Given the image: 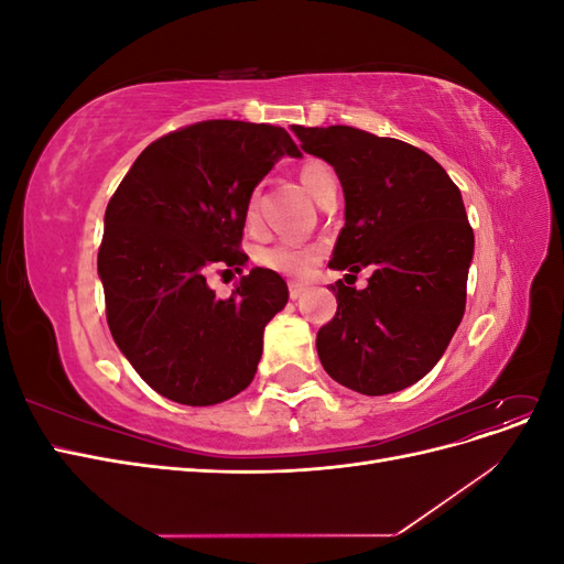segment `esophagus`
<instances>
[{
	"label": "esophagus",
	"instance_id": "obj_1",
	"mask_svg": "<svg viewBox=\"0 0 564 564\" xmlns=\"http://www.w3.org/2000/svg\"><path fill=\"white\" fill-rule=\"evenodd\" d=\"M305 289L308 286H305L303 282H289V299H299Z\"/></svg>",
	"mask_w": 564,
	"mask_h": 564
}]
</instances>
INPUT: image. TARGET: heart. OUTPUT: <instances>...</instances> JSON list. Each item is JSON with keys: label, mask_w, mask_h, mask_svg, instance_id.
Returning <instances> with one entry per match:
<instances>
[{"label": "heart", "mask_w": 564, "mask_h": 564, "mask_svg": "<svg viewBox=\"0 0 564 564\" xmlns=\"http://www.w3.org/2000/svg\"><path fill=\"white\" fill-rule=\"evenodd\" d=\"M299 178H301L305 191H308L317 199L322 187L329 181H334V174H332L329 164H324L322 160H305L299 169ZM245 224L249 228L259 226V195L256 193H251L247 197ZM319 256H322L319 245L275 242V245L256 249L253 261H256V265L278 272V275H284V278H305L311 272V268L319 261Z\"/></svg>", "instance_id": "heart-1"}]
</instances>
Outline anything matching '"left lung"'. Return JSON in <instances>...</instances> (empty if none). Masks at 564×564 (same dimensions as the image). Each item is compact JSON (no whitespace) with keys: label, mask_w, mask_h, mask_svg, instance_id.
Returning a JSON list of instances; mask_svg holds the SVG:
<instances>
[{"label":"left lung","mask_w":564,"mask_h":564,"mask_svg":"<svg viewBox=\"0 0 564 564\" xmlns=\"http://www.w3.org/2000/svg\"><path fill=\"white\" fill-rule=\"evenodd\" d=\"M301 148L334 166L346 226L329 268L336 315L317 332V355L334 381L388 395L429 373L466 311L475 237L456 183L429 152L355 127H299ZM362 267L365 290L347 286Z\"/></svg>","instance_id":"8db88e82"}]
</instances>
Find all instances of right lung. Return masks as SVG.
I'll list each match as a JSON object with an SVG mask.
<instances>
[{
  "label": "right lung",
  "mask_w": 564,
  "mask_h": 564,
  "mask_svg": "<svg viewBox=\"0 0 564 564\" xmlns=\"http://www.w3.org/2000/svg\"><path fill=\"white\" fill-rule=\"evenodd\" d=\"M282 155H301L282 127L207 119L150 143L108 202L98 249L108 327L169 400L218 404L253 379L286 282L253 268L218 299L204 275L249 261L245 204Z\"/></svg>",
  "instance_id": "obj_1"
}]
</instances>
